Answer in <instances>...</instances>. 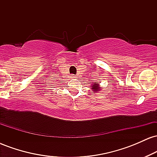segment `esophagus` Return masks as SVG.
<instances>
[{
	"label": "esophagus",
	"mask_w": 157,
	"mask_h": 157,
	"mask_svg": "<svg viewBox=\"0 0 157 157\" xmlns=\"http://www.w3.org/2000/svg\"><path fill=\"white\" fill-rule=\"evenodd\" d=\"M71 78H76V76H75V75H71Z\"/></svg>",
	"instance_id": "1"
}]
</instances>
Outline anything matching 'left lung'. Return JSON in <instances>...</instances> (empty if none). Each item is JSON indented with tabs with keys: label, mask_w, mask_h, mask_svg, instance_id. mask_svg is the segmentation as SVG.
Instances as JSON below:
<instances>
[{
	"label": "left lung",
	"mask_w": 157,
	"mask_h": 157,
	"mask_svg": "<svg viewBox=\"0 0 157 157\" xmlns=\"http://www.w3.org/2000/svg\"><path fill=\"white\" fill-rule=\"evenodd\" d=\"M98 82H94L92 84V86H91V89L94 91H95V92H97V91H100V86H99V84H97Z\"/></svg>",
	"instance_id": "1"
}]
</instances>
